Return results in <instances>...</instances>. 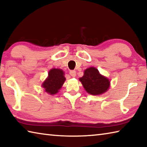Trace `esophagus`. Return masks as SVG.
<instances>
[{"label": "esophagus", "instance_id": "obj_1", "mask_svg": "<svg viewBox=\"0 0 147 147\" xmlns=\"http://www.w3.org/2000/svg\"><path fill=\"white\" fill-rule=\"evenodd\" d=\"M69 74L72 77H75L76 76V71L74 70H71L69 71Z\"/></svg>", "mask_w": 147, "mask_h": 147}]
</instances>
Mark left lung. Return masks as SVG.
I'll return each mask as SVG.
<instances>
[{
  "label": "left lung",
  "mask_w": 147,
  "mask_h": 147,
  "mask_svg": "<svg viewBox=\"0 0 147 147\" xmlns=\"http://www.w3.org/2000/svg\"><path fill=\"white\" fill-rule=\"evenodd\" d=\"M79 80L88 94L97 96L104 94L110 87V82L107 78L101 75L97 69L94 67L87 68Z\"/></svg>",
  "instance_id": "obj_1"
}]
</instances>
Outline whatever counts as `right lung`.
I'll list each match as a JSON object with an SVG mask.
<instances>
[{
  "mask_svg": "<svg viewBox=\"0 0 147 147\" xmlns=\"http://www.w3.org/2000/svg\"><path fill=\"white\" fill-rule=\"evenodd\" d=\"M65 81L64 73L60 69H51L49 71L48 76L42 83V87L46 92L54 95L58 92Z\"/></svg>",
  "mask_w": 147,
  "mask_h": 147,
  "instance_id": "add662e5",
  "label": "right lung"
}]
</instances>
